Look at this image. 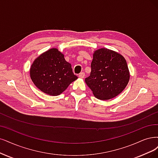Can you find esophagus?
Masks as SVG:
<instances>
[{"instance_id": "1", "label": "esophagus", "mask_w": 158, "mask_h": 158, "mask_svg": "<svg viewBox=\"0 0 158 158\" xmlns=\"http://www.w3.org/2000/svg\"><path fill=\"white\" fill-rule=\"evenodd\" d=\"M85 76V73L84 72H81L79 74V77L80 78H84Z\"/></svg>"}]
</instances>
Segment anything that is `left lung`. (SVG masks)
<instances>
[{
    "label": "left lung",
    "mask_w": 158,
    "mask_h": 158,
    "mask_svg": "<svg viewBox=\"0 0 158 158\" xmlns=\"http://www.w3.org/2000/svg\"><path fill=\"white\" fill-rule=\"evenodd\" d=\"M130 76L123 56L114 51L102 48L93 54L90 75L85 78V83L96 98L107 100L124 90Z\"/></svg>",
    "instance_id": "left-lung-1"
}]
</instances>
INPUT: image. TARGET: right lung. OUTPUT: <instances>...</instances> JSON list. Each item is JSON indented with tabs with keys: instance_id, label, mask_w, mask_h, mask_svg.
<instances>
[{
	"instance_id": "add662e5",
	"label": "right lung",
	"mask_w": 158,
	"mask_h": 158,
	"mask_svg": "<svg viewBox=\"0 0 158 158\" xmlns=\"http://www.w3.org/2000/svg\"><path fill=\"white\" fill-rule=\"evenodd\" d=\"M30 75L37 88L50 96L60 94L78 78L73 73L71 64L56 48L47 51L35 59Z\"/></svg>"
}]
</instances>
